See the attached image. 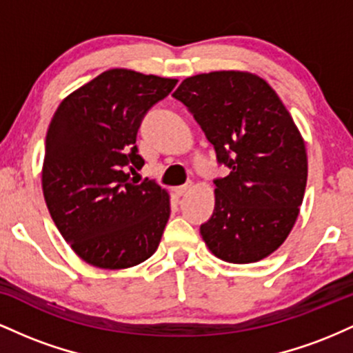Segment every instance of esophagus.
<instances>
[{
	"instance_id": "34e87169",
	"label": "esophagus",
	"mask_w": 353,
	"mask_h": 353,
	"mask_svg": "<svg viewBox=\"0 0 353 353\" xmlns=\"http://www.w3.org/2000/svg\"><path fill=\"white\" fill-rule=\"evenodd\" d=\"M190 188H192V184H190V182H188V184L179 185V188L174 189V194H176V196H184L185 192H189Z\"/></svg>"
}]
</instances>
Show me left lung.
Returning <instances> with one entry per match:
<instances>
[{
  "label": "left lung",
  "instance_id": "left-lung-1",
  "mask_svg": "<svg viewBox=\"0 0 353 353\" xmlns=\"http://www.w3.org/2000/svg\"><path fill=\"white\" fill-rule=\"evenodd\" d=\"M174 98L189 108L219 164L212 217L201 225L209 250L230 264L269 257L292 230L307 184L303 137L277 92L247 71L185 78Z\"/></svg>",
  "mask_w": 353,
  "mask_h": 353
}]
</instances>
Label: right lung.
Wrapping results in <instances>:
<instances>
[{
  "instance_id": "obj_1",
  "label": "right lung",
  "mask_w": 353,
  "mask_h": 353,
  "mask_svg": "<svg viewBox=\"0 0 353 353\" xmlns=\"http://www.w3.org/2000/svg\"><path fill=\"white\" fill-rule=\"evenodd\" d=\"M177 79L116 68L72 91L46 134L44 201L71 249L99 269H129L157 250L168 224L169 192L131 181L144 165L136 136L145 112Z\"/></svg>"
}]
</instances>
